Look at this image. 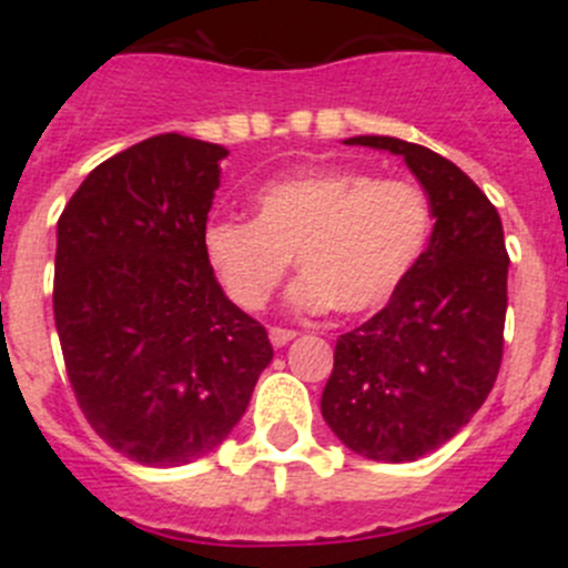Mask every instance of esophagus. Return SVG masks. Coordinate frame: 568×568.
I'll return each instance as SVG.
<instances>
[{"label": "esophagus", "mask_w": 568, "mask_h": 568, "mask_svg": "<svg viewBox=\"0 0 568 568\" xmlns=\"http://www.w3.org/2000/svg\"><path fill=\"white\" fill-rule=\"evenodd\" d=\"M295 329H287V327H273L270 329V341H273V346H284V344H290V341L295 338Z\"/></svg>", "instance_id": "esophagus-1"}]
</instances>
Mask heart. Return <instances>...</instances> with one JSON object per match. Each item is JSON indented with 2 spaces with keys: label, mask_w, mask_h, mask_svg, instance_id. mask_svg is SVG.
Here are the masks:
<instances>
[{
  "label": "heart",
  "mask_w": 568,
  "mask_h": 568,
  "mask_svg": "<svg viewBox=\"0 0 568 568\" xmlns=\"http://www.w3.org/2000/svg\"><path fill=\"white\" fill-rule=\"evenodd\" d=\"M255 219H215L204 227V258L233 304L267 307L290 264L293 304L369 315L398 295L435 230L429 195L406 179L364 168H321L255 190Z\"/></svg>",
  "instance_id": "1"
}]
</instances>
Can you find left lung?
<instances>
[{"label": "left lung", "instance_id": "1", "mask_svg": "<svg viewBox=\"0 0 568 568\" xmlns=\"http://www.w3.org/2000/svg\"><path fill=\"white\" fill-rule=\"evenodd\" d=\"M346 144L404 155L435 213L424 258L389 304L335 344L321 415L341 444L386 464L453 438L504 361L509 253L495 204L449 159L395 135Z\"/></svg>", "mask_w": 568, "mask_h": 568}]
</instances>
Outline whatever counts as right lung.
Wrapping results in <instances>:
<instances>
[{
  "instance_id": "right-lung-1",
  "label": "right lung",
  "mask_w": 568,
  "mask_h": 568,
  "mask_svg": "<svg viewBox=\"0 0 568 568\" xmlns=\"http://www.w3.org/2000/svg\"><path fill=\"white\" fill-rule=\"evenodd\" d=\"M224 155L153 135L90 170L59 215L53 315L68 381L93 433L139 464L213 453L273 361L267 329L204 258Z\"/></svg>"
}]
</instances>
